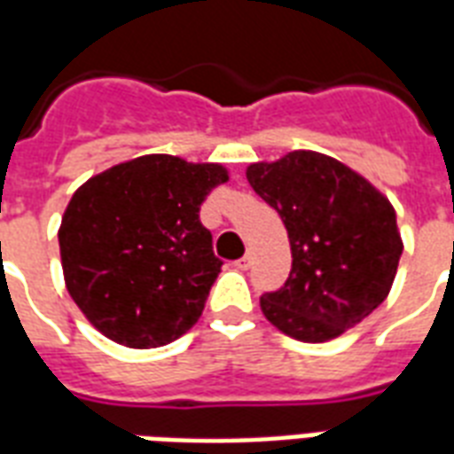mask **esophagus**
Returning <instances> with one entry per match:
<instances>
[{
  "label": "esophagus",
  "instance_id": "obj_1",
  "mask_svg": "<svg viewBox=\"0 0 454 454\" xmlns=\"http://www.w3.org/2000/svg\"><path fill=\"white\" fill-rule=\"evenodd\" d=\"M251 261H254V256H251V254H244V256H241V259L237 261L234 266L239 268V270H249V268H251Z\"/></svg>",
  "mask_w": 454,
  "mask_h": 454
}]
</instances>
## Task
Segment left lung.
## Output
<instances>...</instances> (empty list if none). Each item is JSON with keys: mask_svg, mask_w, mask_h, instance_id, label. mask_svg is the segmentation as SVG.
I'll list each match as a JSON object with an SVG mask.
<instances>
[{"mask_svg": "<svg viewBox=\"0 0 454 454\" xmlns=\"http://www.w3.org/2000/svg\"><path fill=\"white\" fill-rule=\"evenodd\" d=\"M247 178L283 217L293 251L286 286L261 297V312L278 332L324 343L385 302L403 249L385 193L312 150L249 164Z\"/></svg>", "mask_w": 454, "mask_h": 454, "instance_id": "obj_1", "label": "left lung"}]
</instances>
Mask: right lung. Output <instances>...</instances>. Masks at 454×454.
Wrapping results in <instances>:
<instances>
[{
    "instance_id": "right-lung-1",
    "label": "right lung",
    "mask_w": 454,
    "mask_h": 454,
    "mask_svg": "<svg viewBox=\"0 0 454 454\" xmlns=\"http://www.w3.org/2000/svg\"><path fill=\"white\" fill-rule=\"evenodd\" d=\"M227 181L223 164L145 154L74 191L58 231L62 273L106 339L157 348L200 319L223 261L198 213Z\"/></svg>"
}]
</instances>
